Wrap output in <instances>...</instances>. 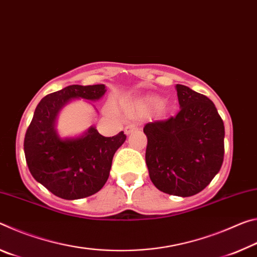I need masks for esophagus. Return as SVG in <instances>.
<instances>
[{
  "instance_id": "1",
  "label": "esophagus",
  "mask_w": 257,
  "mask_h": 257,
  "mask_svg": "<svg viewBox=\"0 0 257 257\" xmlns=\"http://www.w3.org/2000/svg\"><path fill=\"white\" fill-rule=\"evenodd\" d=\"M138 129H139V125H138V124H136V123H132V124H128L127 127L124 128V133L127 134V135H130L132 133L136 132V130H138Z\"/></svg>"
}]
</instances>
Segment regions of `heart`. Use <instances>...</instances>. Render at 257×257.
<instances>
[{
  "label": "heart",
  "instance_id": "obj_1",
  "mask_svg": "<svg viewBox=\"0 0 257 257\" xmlns=\"http://www.w3.org/2000/svg\"><path fill=\"white\" fill-rule=\"evenodd\" d=\"M159 103V99L158 98H150V99H147L146 102H144L143 103V105L144 106H154V105H156V104Z\"/></svg>",
  "mask_w": 257,
  "mask_h": 257
}]
</instances>
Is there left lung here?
<instances>
[{
	"label": "left lung",
	"instance_id": "obj_1",
	"mask_svg": "<svg viewBox=\"0 0 257 257\" xmlns=\"http://www.w3.org/2000/svg\"><path fill=\"white\" fill-rule=\"evenodd\" d=\"M180 110L175 116L145 124V160L154 186L188 197L202 191L220 171L224 125L210 98L177 85Z\"/></svg>",
	"mask_w": 257,
	"mask_h": 257
}]
</instances>
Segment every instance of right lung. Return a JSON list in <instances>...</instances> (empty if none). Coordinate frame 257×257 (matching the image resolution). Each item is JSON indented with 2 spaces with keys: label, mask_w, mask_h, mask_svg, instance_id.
I'll list each match as a JSON object with an SVG mask.
<instances>
[{
  "label": "right lung",
  "mask_w": 257,
  "mask_h": 257,
  "mask_svg": "<svg viewBox=\"0 0 257 257\" xmlns=\"http://www.w3.org/2000/svg\"><path fill=\"white\" fill-rule=\"evenodd\" d=\"M104 85H71L46 95L35 110L25 135L26 162L35 180L63 199L88 197L102 188L110 175L115 151L127 136L120 132L104 137L95 128L76 139H61L54 129L58 112L71 98L95 101Z\"/></svg>",
  "instance_id": "right-lung-1"
}]
</instances>
